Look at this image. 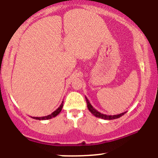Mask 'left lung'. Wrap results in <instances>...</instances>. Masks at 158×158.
Wrapping results in <instances>:
<instances>
[{
	"label": "left lung",
	"instance_id": "obj_1",
	"mask_svg": "<svg viewBox=\"0 0 158 158\" xmlns=\"http://www.w3.org/2000/svg\"><path fill=\"white\" fill-rule=\"evenodd\" d=\"M85 99H86L87 106H88V110H89L90 111V113H91L92 114H94L95 117H99V118H102L104 119H108V120H110V119H114L119 118V117H122L123 115H124V114L126 113V112H123V113H122V114H116V115H106V114H103L102 113H100V112L98 111V110H96L95 108H94V107L91 106V104L90 103L89 100H88V98H87L86 97H85Z\"/></svg>",
	"mask_w": 158,
	"mask_h": 158
}]
</instances>
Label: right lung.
Masks as SVG:
<instances>
[{"mask_svg":"<svg viewBox=\"0 0 158 158\" xmlns=\"http://www.w3.org/2000/svg\"><path fill=\"white\" fill-rule=\"evenodd\" d=\"M62 108H63V102L61 103L60 106H59V108H58L57 109L55 110V111H53L51 114H50V115L45 116V117H32V118L35 119H39V120H46V119H50L52 118V117H56L58 114L60 113L61 109H62Z\"/></svg>","mask_w":158,"mask_h":158,"instance_id":"obj_1","label":"right lung"}]
</instances>
